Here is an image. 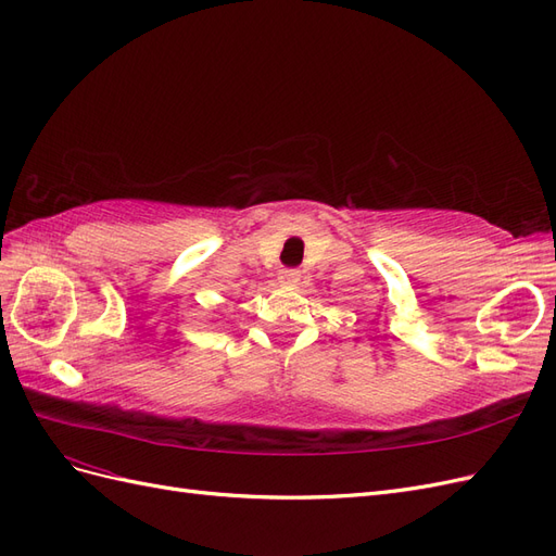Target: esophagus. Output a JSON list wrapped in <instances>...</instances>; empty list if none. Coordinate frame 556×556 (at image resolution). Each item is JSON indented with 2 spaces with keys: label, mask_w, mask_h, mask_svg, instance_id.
<instances>
[{
  "label": "esophagus",
  "mask_w": 556,
  "mask_h": 556,
  "mask_svg": "<svg viewBox=\"0 0 556 556\" xmlns=\"http://www.w3.org/2000/svg\"><path fill=\"white\" fill-rule=\"evenodd\" d=\"M279 279H281L283 283H298V281H300V273H298V269H293V267H287V269H281Z\"/></svg>",
  "instance_id": "1"
}]
</instances>
